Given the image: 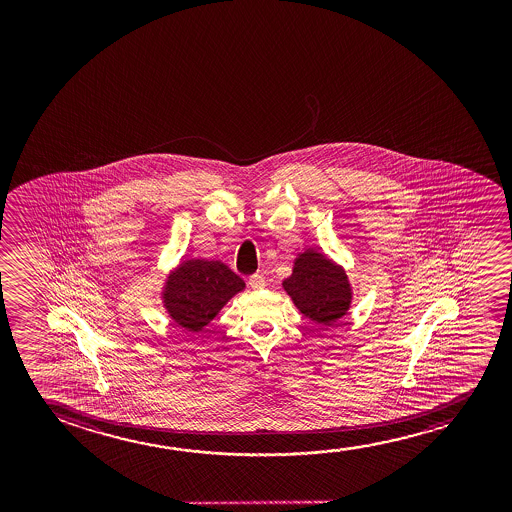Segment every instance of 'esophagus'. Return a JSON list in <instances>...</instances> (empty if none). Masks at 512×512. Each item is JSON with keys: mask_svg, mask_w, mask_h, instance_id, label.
<instances>
[{"mask_svg": "<svg viewBox=\"0 0 512 512\" xmlns=\"http://www.w3.org/2000/svg\"><path fill=\"white\" fill-rule=\"evenodd\" d=\"M248 285L253 290H262V288L266 287V278L262 274H253V276H250V280H248Z\"/></svg>", "mask_w": 512, "mask_h": 512, "instance_id": "1", "label": "esophagus"}]
</instances>
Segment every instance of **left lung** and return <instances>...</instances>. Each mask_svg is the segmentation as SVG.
Returning a JSON list of instances; mask_svg holds the SVG:
<instances>
[{
  "label": "left lung",
  "mask_w": 512,
  "mask_h": 512,
  "mask_svg": "<svg viewBox=\"0 0 512 512\" xmlns=\"http://www.w3.org/2000/svg\"><path fill=\"white\" fill-rule=\"evenodd\" d=\"M281 287L302 315L322 327L341 320L351 308L353 290L344 267L315 248L297 253Z\"/></svg>",
  "instance_id": "8db88e82"
}]
</instances>
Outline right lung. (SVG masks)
<instances>
[{
  "mask_svg": "<svg viewBox=\"0 0 512 512\" xmlns=\"http://www.w3.org/2000/svg\"><path fill=\"white\" fill-rule=\"evenodd\" d=\"M245 281L220 260H182L162 285V306L169 318L187 332H203Z\"/></svg>",
  "mask_w": 512,
  "mask_h": 512,
  "instance_id": "add662e5",
  "label": "right lung"
}]
</instances>
